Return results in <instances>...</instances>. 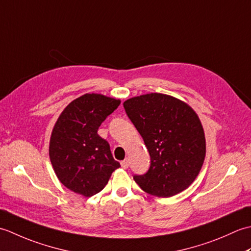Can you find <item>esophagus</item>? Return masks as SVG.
<instances>
[{"label":"esophagus","instance_id":"obj_1","mask_svg":"<svg viewBox=\"0 0 251 251\" xmlns=\"http://www.w3.org/2000/svg\"><path fill=\"white\" fill-rule=\"evenodd\" d=\"M121 166H122L123 168H124V169L128 168V166H129L128 159H124V161H122V162H121Z\"/></svg>","mask_w":251,"mask_h":251}]
</instances>
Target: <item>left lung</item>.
<instances>
[{
  "label": "left lung",
  "instance_id": "obj_1",
  "mask_svg": "<svg viewBox=\"0 0 251 251\" xmlns=\"http://www.w3.org/2000/svg\"><path fill=\"white\" fill-rule=\"evenodd\" d=\"M124 109L151 157L148 172L134 176L137 184L157 197L174 196L189 188L206 155L204 129L195 111L158 93L126 100Z\"/></svg>",
  "mask_w": 251,
  "mask_h": 251
}]
</instances>
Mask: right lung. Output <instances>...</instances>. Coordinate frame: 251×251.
<instances>
[{
	"label": "right lung",
	"mask_w": 251,
	"mask_h": 251,
	"mask_svg": "<svg viewBox=\"0 0 251 251\" xmlns=\"http://www.w3.org/2000/svg\"><path fill=\"white\" fill-rule=\"evenodd\" d=\"M121 100L85 94L69 103L58 117L50 141V157L60 182L85 197L99 193L121 165L112 156L98 128Z\"/></svg>",
	"instance_id": "1"
}]
</instances>
